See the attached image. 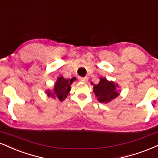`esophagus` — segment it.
<instances>
[{
	"label": "esophagus",
	"instance_id": "34e87169",
	"mask_svg": "<svg viewBox=\"0 0 158 158\" xmlns=\"http://www.w3.org/2000/svg\"><path fill=\"white\" fill-rule=\"evenodd\" d=\"M79 79L81 81H83V82H85V81H87V77H79Z\"/></svg>",
	"mask_w": 158,
	"mask_h": 158
}]
</instances>
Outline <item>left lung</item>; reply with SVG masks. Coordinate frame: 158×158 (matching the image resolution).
<instances>
[{"mask_svg": "<svg viewBox=\"0 0 158 158\" xmlns=\"http://www.w3.org/2000/svg\"><path fill=\"white\" fill-rule=\"evenodd\" d=\"M91 85H93V83H91ZM119 85L117 83L107 80L106 78L101 77L97 85L94 84V92L98 102L107 104L120 95V90L117 89Z\"/></svg>", "mask_w": 158, "mask_h": 158, "instance_id": "8db88e82", "label": "left lung"}]
</instances>
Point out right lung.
Wrapping results in <instances>:
<instances>
[{
	"label": "right lung",
	"mask_w": 158,
	"mask_h": 158,
	"mask_svg": "<svg viewBox=\"0 0 158 158\" xmlns=\"http://www.w3.org/2000/svg\"><path fill=\"white\" fill-rule=\"evenodd\" d=\"M75 80V77L67 79L61 76L57 78V80L55 82L53 90H50L48 89L45 91V94L48 97L56 98L60 102H62L67 98L68 95H69L70 91H71V85Z\"/></svg>",
	"instance_id": "add662e5"
}]
</instances>
